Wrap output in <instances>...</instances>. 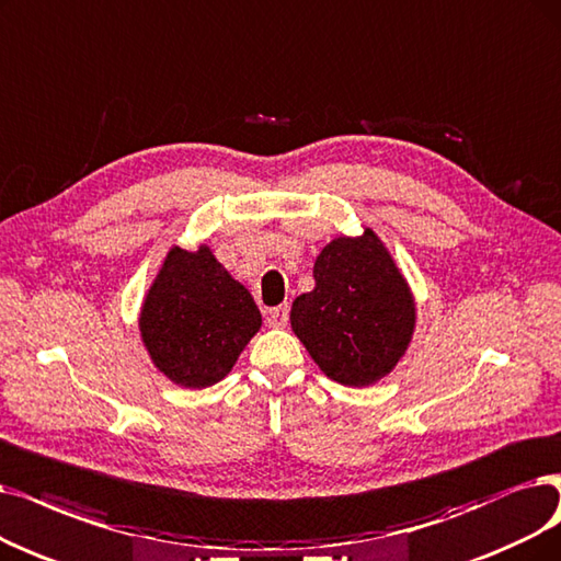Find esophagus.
<instances>
[{
	"mask_svg": "<svg viewBox=\"0 0 561 561\" xmlns=\"http://www.w3.org/2000/svg\"><path fill=\"white\" fill-rule=\"evenodd\" d=\"M287 316H289V306H276V308H268L266 310V324L274 327V329H283L287 324Z\"/></svg>",
	"mask_w": 561,
	"mask_h": 561,
	"instance_id": "obj_1",
	"label": "esophagus"
}]
</instances>
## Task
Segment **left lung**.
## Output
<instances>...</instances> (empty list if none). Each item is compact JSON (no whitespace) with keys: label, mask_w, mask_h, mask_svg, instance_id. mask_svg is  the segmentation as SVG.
<instances>
[{"label":"left lung","mask_w":561,"mask_h":561,"mask_svg":"<svg viewBox=\"0 0 561 561\" xmlns=\"http://www.w3.org/2000/svg\"><path fill=\"white\" fill-rule=\"evenodd\" d=\"M316 287L297 297L289 324L318 368L343 387H370L405 356L416 301L370 228L331 239L312 264Z\"/></svg>","instance_id":"left-lung-1"}]
</instances>
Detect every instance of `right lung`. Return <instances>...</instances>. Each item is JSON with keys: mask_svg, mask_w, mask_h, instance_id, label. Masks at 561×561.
<instances>
[{"mask_svg": "<svg viewBox=\"0 0 561 561\" xmlns=\"http://www.w3.org/2000/svg\"><path fill=\"white\" fill-rule=\"evenodd\" d=\"M260 327L251 293L207 243H197L195 251L172 245L138 316L153 368L184 389L220 382Z\"/></svg>", "mask_w": 561, "mask_h": 561, "instance_id": "1", "label": "right lung"}]
</instances>
